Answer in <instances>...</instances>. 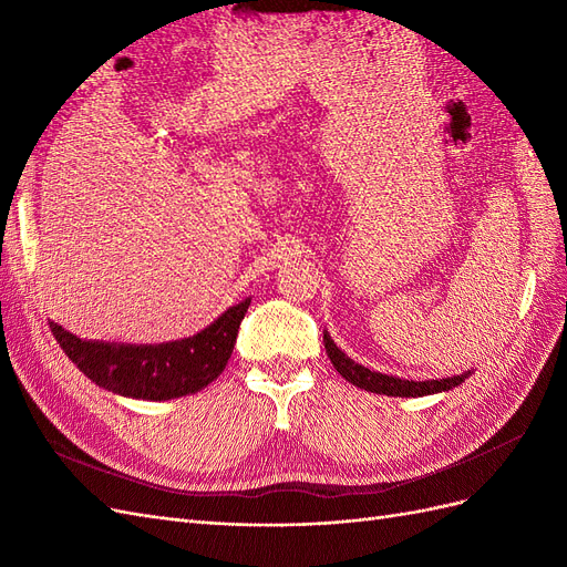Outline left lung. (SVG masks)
I'll return each instance as SVG.
<instances>
[{
	"label": "left lung",
	"mask_w": 567,
	"mask_h": 567,
	"mask_svg": "<svg viewBox=\"0 0 567 567\" xmlns=\"http://www.w3.org/2000/svg\"><path fill=\"white\" fill-rule=\"evenodd\" d=\"M323 342H326V352L332 361V367L338 369V373L342 375L344 381H350L352 385L369 390V393H379V395H393V398H422V395H431V393H443V390H450L460 385L464 379H470L467 373L453 375V379H443V381H402L395 379V375H385L379 371L364 369L357 361H352L350 357H344V352L338 350V344L330 340L328 332H323Z\"/></svg>",
	"instance_id": "left-lung-1"
}]
</instances>
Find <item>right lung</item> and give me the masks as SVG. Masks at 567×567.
<instances>
[{
	"label": "right lung",
	"instance_id": "add662e5",
	"mask_svg": "<svg viewBox=\"0 0 567 567\" xmlns=\"http://www.w3.org/2000/svg\"><path fill=\"white\" fill-rule=\"evenodd\" d=\"M249 299L227 309L198 336L167 344H110L50 323L64 354L100 388L136 400H174L213 383L227 367Z\"/></svg>",
	"mask_w": 567,
	"mask_h": 567
}]
</instances>
